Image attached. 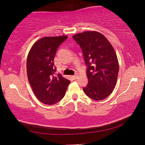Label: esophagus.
<instances>
[{
  "label": "esophagus",
  "mask_w": 145,
  "mask_h": 145,
  "mask_svg": "<svg viewBox=\"0 0 145 145\" xmlns=\"http://www.w3.org/2000/svg\"><path fill=\"white\" fill-rule=\"evenodd\" d=\"M77 77H78L77 74H75V75L72 76V78H73V80H76V79H77Z\"/></svg>",
  "instance_id": "34e87169"
}]
</instances>
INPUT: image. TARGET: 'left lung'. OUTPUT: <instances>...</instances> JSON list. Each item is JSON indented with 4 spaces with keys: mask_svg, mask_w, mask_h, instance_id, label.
<instances>
[{
    "mask_svg": "<svg viewBox=\"0 0 145 145\" xmlns=\"http://www.w3.org/2000/svg\"><path fill=\"white\" fill-rule=\"evenodd\" d=\"M84 56L88 85L83 90L88 97L101 100L111 94L116 84L119 65L115 51L107 38L96 31L73 36Z\"/></svg>",
    "mask_w": 145,
    "mask_h": 145,
    "instance_id": "obj_1",
    "label": "left lung"
}]
</instances>
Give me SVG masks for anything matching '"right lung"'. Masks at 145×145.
Returning a JSON list of instances; mask_svg holds the SVG:
<instances>
[{
	"instance_id": "add662e5",
	"label": "right lung",
	"mask_w": 145,
	"mask_h": 145,
	"mask_svg": "<svg viewBox=\"0 0 145 145\" xmlns=\"http://www.w3.org/2000/svg\"><path fill=\"white\" fill-rule=\"evenodd\" d=\"M67 36L44 37L36 41L29 51L27 59L29 82L41 102L56 104L65 96L70 80L58 73L54 63L57 48Z\"/></svg>"
}]
</instances>
